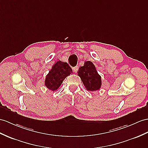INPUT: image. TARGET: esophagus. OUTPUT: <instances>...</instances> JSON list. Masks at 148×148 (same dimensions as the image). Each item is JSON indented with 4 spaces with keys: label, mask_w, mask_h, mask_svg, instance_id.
Segmentation results:
<instances>
[{
    "label": "esophagus",
    "mask_w": 148,
    "mask_h": 148,
    "mask_svg": "<svg viewBox=\"0 0 148 148\" xmlns=\"http://www.w3.org/2000/svg\"><path fill=\"white\" fill-rule=\"evenodd\" d=\"M73 71L75 72V73H77V71H78V67L77 66V67H74L73 68Z\"/></svg>",
    "instance_id": "esophagus-1"
}]
</instances>
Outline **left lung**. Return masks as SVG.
Instances as JSON below:
<instances>
[{"label":"left lung","mask_w":148,"mask_h":148,"mask_svg":"<svg viewBox=\"0 0 148 148\" xmlns=\"http://www.w3.org/2000/svg\"><path fill=\"white\" fill-rule=\"evenodd\" d=\"M78 75L88 91H97L101 87L102 80L92 62L86 61L84 65L79 68Z\"/></svg>","instance_id":"obj_1"}]
</instances>
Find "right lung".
I'll list each match as a JSON object with an SVG mask.
<instances>
[{
  "label": "right lung",
  "mask_w": 148,
  "mask_h": 148,
  "mask_svg": "<svg viewBox=\"0 0 148 148\" xmlns=\"http://www.w3.org/2000/svg\"><path fill=\"white\" fill-rule=\"evenodd\" d=\"M72 72L71 67L67 63L58 61L46 75L45 84L50 90L54 92L60 87L63 81Z\"/></svg>",
  "instance_id": "right-lung-1"
}]
</instances>
